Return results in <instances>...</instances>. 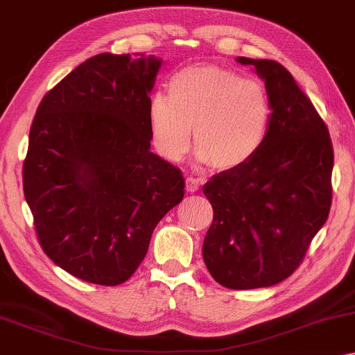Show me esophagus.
I'll list each match as a JSON object with an SVG mask.
<instances>
[{
	"mask_svg": "<svg viewBox=\"0 0 355 355\" xmlns=\"http://www.w3.org/2000/svg\"><path fill=\"white\" fill-rule=\"evenodd\" d=\"M200 181L198 179H195V178H187L185 179V189H187V192H190V193H193V192H196V190L200 189Z\"/></svg>",
	"mask_w": 355,
	"mask_h": 355,
	"instance_id": "34e87169",
	"label": "esophagus"
}]
</instances>
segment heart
Instances as JSON below:
<instances>
[{
    "instance_id": "obj_1",
    "label": "heart",
    "mask_w": 355,
    "mask_h": 355,
    "mask_svg": "<svg viewBox=\"0 0 355 355\" xmlns=\"http://www.w3.org/2000/svg\"><path fill=\"white\" fill-rule=\"evenodd\" d=\"M272 119L270 95L254 79L217 64H190L173 74L168 95L147 106L154 146L163 159H184L193 139L196 159L216 170H234L257 154Z\"/></svg>"
}]
</instances>
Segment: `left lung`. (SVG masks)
I'll use <instances>...</instances> for the list:
<instances>
[{
    "mask_svg": "<svg viewBox=\"0 0 355 355\" xmlns=\"http://www.w3.org/2000/svg\"><path fill=\"white\" fill-rule=\"evenodd\" d=\"M236 60L265 80L272 119L252 159L203 185L214 211L203 260L220 286L246 291L275 286L302 263L330 212L334 147L325 122L281 63Z\"/></svg>",
    "mask_w": 355,
    "mask_h": 355,
    "instance_id": "1",
    "label": "left lung"
}]
</instances>
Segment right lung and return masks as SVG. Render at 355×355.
<instances>
[{
    "instance_id": "add662e5",
    "label": "right lung",
    "mask_w": 355,
    "mask_h": 355,
    "mask_svg": "<svg viewBox=\"0 0 355 355\" xmlns=\"http://www.w3.org/2000/svg\"><path fill=\"white\" fill-rule=\"evenodd\" d=\"M160 67L154 55L100 53L49 90L33 119L24 193L37 239L92 284L127 281L184 198L181 170L150 152L147 106Z\"/></svg>"
}]
</instances>
